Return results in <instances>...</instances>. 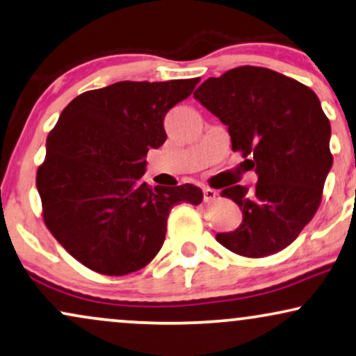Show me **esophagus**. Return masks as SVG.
Returning <instances> with one entry per match:
<instances>
[{
  "mask_svg": "<svg viewBox=\"0 0 356 356\" xmlns=\"http://www.w3.org/2000/svg\"><path fill=\"white\" fill-rule=\"evenodd\" d=\"M217 191H213V188H210V187H204V200L205 202H211V200H215L217 199Z\"/></svg>",
  "mask_w": 356,
  "mask_h": 356,
  "instance_id": "1",
  "label": "esophagus"
}]
</instances>
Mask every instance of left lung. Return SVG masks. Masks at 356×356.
Instances as JSON below:
<instances>
[{"instance_id": "1", "label": "left lung", "mask_w": 356, "mask_h": 356, "mask_svg": "<svg viewBox=\"0 0 356 356\" xmlns=\"http://www.w3.org/2000/svg\"><path fill=\"white\" fill-rule=\"evenodd\" d=\"M193 97L228 126L232 149L258 175L253 188L222 192L243 220L236 230L217 233V241L248 258L284 250L316 215L334 163L321 100L298 80L251 65L210 77Z\"/></svg>"}]
</instances>
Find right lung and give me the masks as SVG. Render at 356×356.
I'll use <instances>...</instances> for the list:
<instances>
[{"mask_svg": "<svg viewBox=\"0 0 356 356\" xmlns=\"http://www.w3.org/2000/svg\"><path fill=\"white\" fill-rule=\"evenodd\" d=\"M200 79L116 82L64 108L38 169L44 222L83 266L106 276L145 268L165 238L174 205H199L192 184L151 188L145 157L164 145V116Z\"/></svg>", "mask_w": 356, "mask_h": 356, "instance_id": "add662e5", "label": "right lung"}]
</instances>
